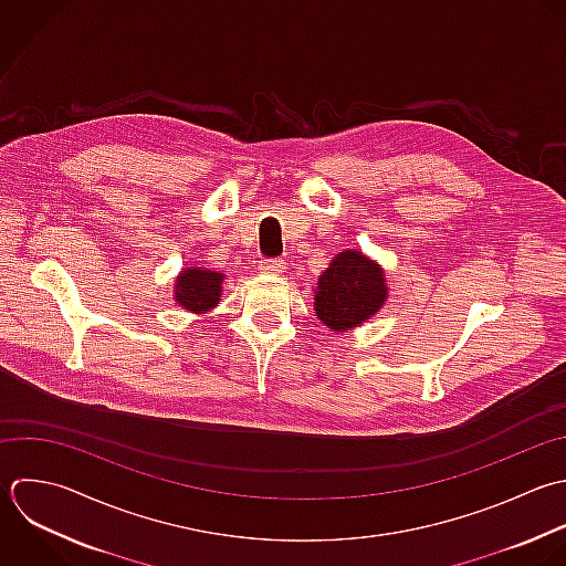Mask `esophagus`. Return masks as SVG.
I'll return each instance as SVG.
<instances>
[{
	"mask_svg": "<svg viewBox=\"0 0 566 566\" xmlns=\"http://www.w3.org/2000/svg\"><path fill=\"white\" fill-rule=\"evenodd\" d=\"M260 273H264V275H282L284 273V269H286V262L284 260H262L260 262Z\"/></svg>",
	"mask_w": 566,
	"mask_h": 566,
	"instance_id": "1",
	"label": "esophagus"
}]
</instances>
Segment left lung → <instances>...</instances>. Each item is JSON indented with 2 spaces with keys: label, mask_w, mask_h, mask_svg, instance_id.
Here are the masks:
<instances>
[{
  "label": "left lung",
  "mask_w": 566,
  "mask_h": 566,
  "mask_svg": "<svg viewBox=\"0 0 566 566\" xmlns=\"http://www.w3.org/2000/svg\"><path fill=\"white\" fill-rule=\"evenodd\" d=\"M315 315L333 333L366 324L388 302V280L379 262L357 249L337 253L315 286Z\"/></svg>",
  "instance_id": "8db88e82"
}]
</instances>
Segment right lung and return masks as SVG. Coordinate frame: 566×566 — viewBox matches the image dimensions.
<instances>
[{
    "mask_svg": "<svg viewBox=\"0 0 566 566\" xmlns=\"http://www.w3.org/2000/svg\"><path fill=\"white\" fill-rule=\"evenodd\" d=\"M222 282H224V273L220 271L187 266L176 275L174 300L187 313L205 315L220 304Z\"/></svg>",
    "mask_w": 566,
    "mask_h": 566,
    "instance_id": "1",
    "label": "right lung"
}]
</instances>
